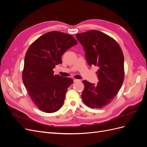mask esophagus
<instances>
[{
  "mask_svg": "<svg viewBox=\"0 0 147 147\" xmlns=\"http://www.w3.org/2000/svg\"><path fill=\"white\" fill-rule=\"evenodd\" d=\"M74 82H81V80H80L74 78Z\"/></svg>",
  "mask_w": 147,
  "mask_h": 147,
  "instance_id": "obj_1",
  "label": "esophagus"
}]
</instances>
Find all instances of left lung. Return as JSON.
<instances>
[{
	"instance_id": "8db88e82",
	"label": "left lung",
	"mask_w": 147,
	"mask_h": 147,
	"mask_svg": "<svg viewBox=\"0 0 147 147\" xmlns=\"http://www.w3.org/2000/svg\"><path fill=\"white\" fill-rule=\"evenodd\" d=\"M83 47L87 63L97 66L99 82L97 84L83 80L82 98L91 109L109 104L121 88L124 78V55L116 40L100 31L91 30L77 34Z\"/></svg>"
}]
</instances>
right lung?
Wrapping results in <instances>:
<instances>
[{
  "mask_svg": "<svg viewBox=\"0 0 147 147\" xmlns=\"http://www.w3.org/2000/svg\"><path fill=\"white\" fill-rule=\"evenodd\" d=\"M77 44L72 35L51 31L35 40L26 53L23 82L31 99L44 112H55L63 105L73 80L54 75L53 69L62 63L64 53Z\"/></svg>",
  "mask_w": 147,
  "mask_h": 147,
  "instance_id": "1",
  "label": "right lung"
}]
</instances>
